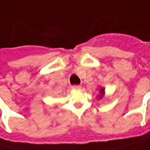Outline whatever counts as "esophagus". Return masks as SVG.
<instances>
[{"instance_id":"34e87169","label":"esophagus","mask_w":150,"mask_h":150,"mask_svg":"<svg viewBox=\"0 0 150 150\" xmlns=\"http://www.w3.org/2000/svg\"><path fill=\"white\" fill-rule=\"evenodd\" d=\"M81 86H73L71 87V89H73V90H79V89H81Z\"/></svg>"}]
</instances>
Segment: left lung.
I'll list each match as a JSON object with an SVG mask.
<instances>
[{"instance_id":"left-lung-1","label":"left lung","mask_w":150,"mask_h":150,"mask_svg":"<svg viewBox=\"0 0 150 150\" xmlns=\"http://www.w3.org/2000/svg\"><path fill=\"white\" fill-rule=\"evenodd\" d=\"M104 96H105V88L104 87H100L99 93H98V96H97V99L98 100H101V99H103L104 98Z\"/></svg>"}]
</instances>
